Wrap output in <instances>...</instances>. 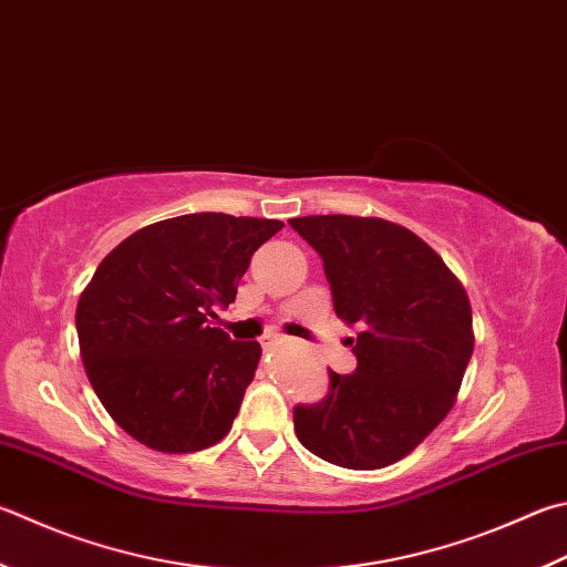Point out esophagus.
Masks as SVG:
<instances>
[{
    "label": "esophagus",
    "instance_id": "1",
    "mask_svg": "<svg viewBox=\"0 0 567 567\" xmlns=\"http://www.w3.org/2000/svg\"><path fill=\"white\" fill-rule=\"evenodd\" d=\"M282 342H285V337L277 334V332H267V334L260 339L262 349H275V347H280Z\"/></svg>",
    "mask_w": 567,
    "mask_h": 567
}]
</instances>
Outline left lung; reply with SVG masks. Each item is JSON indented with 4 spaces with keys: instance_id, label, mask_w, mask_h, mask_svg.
Wrapping results in <instances>:
<instances>
[{
    "instance_id": "left-lung-1",
    "label": "left lung",
    "mask_w": 567,
    "mask_h": 567,
    "mask_svg": "<svg viewBox=\"0 0 567 567\" xmlns=\"http://www.w3.org/2000/svg\"><path fill=\"white\" fill-rule=\"evenodd\" d=\"M292 230L322 257L354 374L329 372L319 404L295 406V434L334 466L372 471L411 454L454 406L473 352L463 285L429 245L382 218L307 215Z\"/></svg>"
}]
</instances>
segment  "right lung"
Listing matches in <instances>:
<instances>
[{"mask_svg": "<svg viewBox=\"0 0 567 567\" xmlns=\"http://www.w3.org/2000/svg\"><path fill=\"white\" fill-rule=\"evenodd\" d=\"M280 220L190 213L116 245L76 307L89 382L111 419L163 454L203 451L228 434L262 349L208 324Z\"/></svg>", "mask_w": 567, "mask_h": 567, "instance_id": "right-lung-1", "label": "right lung"}]
</instances>
